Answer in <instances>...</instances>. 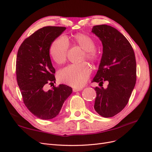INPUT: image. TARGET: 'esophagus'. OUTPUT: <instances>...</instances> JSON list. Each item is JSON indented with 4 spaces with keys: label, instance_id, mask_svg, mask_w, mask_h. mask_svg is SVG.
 I'll return each mask as SVG.
<instances>
[{
    "label": "esophagus",
    "instance_id": "34e87169",
    "mask_svg": "<svg viewBox=\"0 0 152 152\" xmlns=\"http://www.w3.org/2000/svg\"><path fill=\"white\" fill-rule=\"evenodd\" d=\"M81 90H82V89H80V88H73V92H78V91H80Z\"/></svg>",
    "mask_w": 152,
    "mask_h": 152
}]
</instances>
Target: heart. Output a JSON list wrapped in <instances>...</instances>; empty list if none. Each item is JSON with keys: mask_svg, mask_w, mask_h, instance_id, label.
<instances>
[{"mask_svg": "<svg viewBox=\"0 0 152 152\" xmlns=\"http://www.w3.org/2000/svg\"><path fill=\"white\" fill-rule=\"evenodd\" d=\"M72 42L84 50L82 59L86 58L94 63L98 59V53L95 49L96 44L93 38L84 34L79 33L72 39ZM69 49L68 42L66 37H59L55 39L49 47V54L53 61L61 65L66 61ZM91 69L85 63L78 65H70L59 71L58 79L61 82L73 87H81L88 80Z\"/></svg>", "mask_w": 152, "mask_h": 152, "instance_id": "obj_1", "label": "heart"}]
</instances>
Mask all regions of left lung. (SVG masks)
Segmentation results:
<instances>
[{"label": "left lung", "instance_id": "8db88e82", "mask_svg": "<svg viewBox=\"0 0 152 152\" xmlns=\"http://www.w3.org/2000/svg\"><path fill=\"white\" fill-rule=\"evenodd\" d=\"M92 32L103 44V54L93 82L108 81L107 89L96 87L94 108L101 116L112 117L125 108L134 88L136 63L134 50L127 39L113 27L94 26Z\"/></svg>", "mask_w": 152, "mask_h": 152}]
</instances>
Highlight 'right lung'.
<instances>
[{"label": "right lung", "mask_w": 152, "mask_h": 152, "mask_svg": "<svg viewBox=\"0 0 152 152\" xmlns=\"http://www.w3.org/2000/svg\"><path fill=\"white\" fill-rule=\"evenodd\" d=\"M65 30L63 26L43 27L23 42L17 54L16 79L23 102L31 113L44 120L56 117L72 93V87L64 84L44 90L45 85L56 80L49 47Z\"/></svg>", "instance_id": "right-lung-1"}]
</instances>
